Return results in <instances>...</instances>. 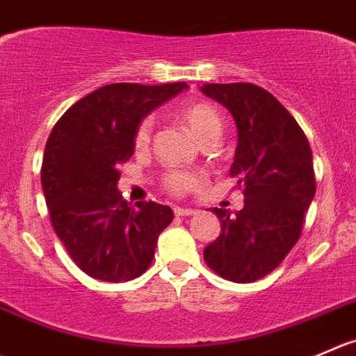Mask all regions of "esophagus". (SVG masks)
I'll return each mask as SVG.
<instances>
[{
    "label": "esophagus",
    "mask_w": 356,
    "mask_h": 356,
    "mask_svg": "<svg viewBox=\"0 0 356 356\" xmlns=\"http://www.w3.org/2000/svg\"><path fill=\"white\" fill-rule=\"evenodd\" d=\"M174 212H175V216L184 217V216H195L196 210L195 209H184V207H175Z\"/></svg>",
    "instance_id": "34e87169"
}]
</instances>
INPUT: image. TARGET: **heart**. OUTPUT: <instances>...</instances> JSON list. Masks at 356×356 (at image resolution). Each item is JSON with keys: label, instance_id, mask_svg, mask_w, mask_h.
<instances>
[{"label": "heart", "instance_id": "1", "mask_svg": "<svg viewBox=\"0 0 356 356\" xmlns=\"http://www.w3.org/2000/svg\"><path fill=\"white\" fill-rule=\"evenodd\" d=\"M182 122L188 127L189 132L200 140V143H205V140L213 139V137H219L220 129H222V122H220L219 113L216 111V108L207 102H196V104L188 106V108L182 111ZM151 129H153V123L151 120H144L139 125L136 132V147L137 149H144L147 147L151 140ZM202 177L198 174H193V172H181V170H172L168 172L167 177H165V186L170 189L172 193H182L193 191L195 188H198Z\"/></svg>", "mask_w": 356, "mask_h": 356}]
</instances>
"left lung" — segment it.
<instances>
[{"label":"left lung","instance_id":"obj_1","mask_svg":"<svg viewBox=\"0 0 356 356\" xmlns=\"http://www.w3.org/2000/svg\"><path fill=\"white\" fill-rule=\"evenodd\" d=\"M203 95L227 109L236 123L238 146L231 177L243 188V209H213L220 234L203 259L219 277L248 284L277 268L301 236L315 198L313 154L291 113L252 83H207Z\"/></svg>","mask_w":356,"mask_h":356}]
</instances>
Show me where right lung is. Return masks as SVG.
Instances as JSON below:
<instances>
[{
	"instance_id": "obj_1",
	"label": "right lung",
	"mask_w": 356,
	"mask_h": 356,
	"mask_svg": "<svg viewBox=\"0 0 356 356\" xmlns=\"http://www.w3.org/2000/svg\"><path fill=\"white\" fill-rule=\"evenodd\" d=\"M186 88L113 83L79 99L55 123L41 186L55 233L88 277L118 284L149 268L174 212L154 202L132 209L118 191V168L136 151L140 122Z\"/></svg>"
}]
</instances>
